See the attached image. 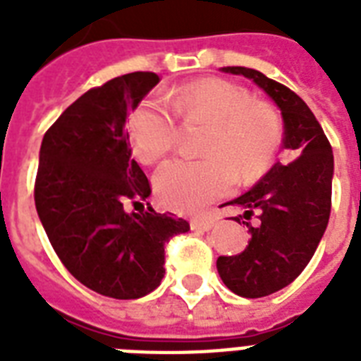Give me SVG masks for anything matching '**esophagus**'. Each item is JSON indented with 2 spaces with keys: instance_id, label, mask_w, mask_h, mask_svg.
Masks as SVG:
<instances>
[{
  "instance_id": "esophagus-1",
  "label": "esophagus",
  "mask_w": 361,
  "mask_h": 361,
  "mask_svg": "<svg viewBox=\"0 0 361 361\" xmlns=\"http://www.w3.org/2000/svg\"><path fill=\"white\" fill-rule=\"evenodd\" d=\"M215 225L214 215H202V217H192L191 219V228L192 231H209Z\"/></svg>"
}]
</instances>
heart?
Segmentation results:
<instances>
[{"mask_svg": "<svg viewBox=\"0 0 361 361\" xmlns=\"http://www.w3.org/2000/svg\"><path fill=\"white\" fill-rule=\"evenodd\" d=\"M206 121L204 159H172L153 176L159 200L176 212H198L238 183L260 180L281 146L283 125L271 104L226 78L189 82L166 97L147 99L129 116L133 152L144 163H155L174 147L178 123Z\"/></svg>", "mask_w": 361, "mask_h": 361, "instance_id": "b5f03b06", "label": "heart"}]
</instances>
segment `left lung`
<instances>
[{
  "label": "left lung",
  "mask_w": 361,
  "mask_h": 361,
  "mask_svg": "<svg viewBox=\"0 0 361 361\" xmlns=\"http://www.w3.org/2000/svg\"><path fill=\"white\" fill-rule=\"evenodd\" d=\"M223 71L251 78L274 99L285 121L283 146L294 159L288 164L275 163L251 191L228 202L245 209L241 219L257 214L258 225L243 221L251 234L249 245L240 255L217 258V271L238 296L264 298L302 274L324 236L331 212L334 153L314 114L290 87L247 67Z\"/></svg>",
  "instance_id": "1"
}]
</instances>
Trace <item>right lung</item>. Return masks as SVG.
Listing matches in <instances>:
<instances>
[{
    "label": "right lung",
    "mask_w": 361,
    "mask_h": 361,
    "mask_svg": "<svg viewBox=\"0 0 361 361\" xmlns=\"http://www.w3.org/2000/svg\"><path fill=\"white\" fill-rule=\"evenodd\" d=\"M159 80L138 71L87 90L44 133L39 153L33 195L54 251L82 285L116 300L155 290L166 241L189 231L152 208L127 214L152 185L130 157L125 120Z\"/></svg>",
    "instance_id": "add662e5"
}]
</instances>
